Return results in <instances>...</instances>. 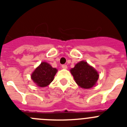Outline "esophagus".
<instances>
[{
    "instance_id": "obj_1",
    "label": "esophagus",
    "mask_w": 127,
    "mask_h": 127,
    "mask_svg": "<svg viewBox=\"0 0 127 127\" xmlns=\"http://www.w3.org/2000/svg\"><path fill=\"white\" fill-rule=\"evenodd\" d=\"M62 69H66L67 68V65H62Z\"/></svg>"
}]
</instances>
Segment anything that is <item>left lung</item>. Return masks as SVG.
Returning <instances> with one entry per match:
<instances>
[{"label":"left lung","instance_id":"obj_1","mask_svg":"<svg viewBox=\"0 0 127 127\" xmlns=\"http://www.w3.org/2000/svg\"><path fill=\"white\" fill-rule=\"evenodd\" d=\"M76 83L83 88H90L94 86L98 78L97 72L87 64L81 61L70 70Z\"/></svg>","mask_w":127,"mask_h":127}]
</instances>
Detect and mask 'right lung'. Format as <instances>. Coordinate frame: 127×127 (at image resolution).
<instances>
[{
  "mask_svg": "<svg viewBox=\"0 0 127 127\" xmlns=\"http://www.w3.org/2000/svg\"><path fill=\"white\" fill-rule=\"evenodd\" d=\"M57 70L53 68L46 62L41 63L32 74V79L40 87H44L50 85L54 79Z\"/></svg>",
  "mask_w": 127,
  "mask_h": 127,
  "instance_id": "obj_1",
  "label": "right lung"
}]
</instances>
